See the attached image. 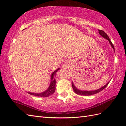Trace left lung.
<instances>
[{
	"label": "left lung",
	"instance_id": "left-lung-1",
	"mask_svg": "<svg viewBox=\"0 0 126 126\" xmlns=\"http://www.w3.org/2000/svg\"><path fill=\"white\" fill-rule=\"evenodd\" d=\"M98 32H99V33H100V35L102 36L103 38L108 40V41L109 42V43H110V44L111 45L112 47H113V49H114V50H115L114 45H113V43H112V42L110 41V39H109L108 36L106 34V33L104 32L103 30H98ZM108 83H108L107 84H106L103 87L101 88L100 89H98L97 90H94V91H82V90H79V89H77V88L75 87V85H74L73 82H72V87H73V90L74 91V92L76 94H77L80 95L89 96V95H92L96 94H97V93H98L99 92H100L101 91L103 90L104 89V88H105L107 86Z\"/></svg>",
	"mask_w": 126,
	"mask_h": 126
}]
</instances>
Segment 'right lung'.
<instances>
[{
  "mask_svg": "<svg viewBox=\"0 0 126 126\" xmlns=\"http://www.w3.org/2000/svg\"><path fill=\"white\" fill-rule=\"evenodd\" d=\"M60 69V68L57 69V70H56L55 71H53L52 74H51V83L50 84L49 87L48 88V89L45 91L44 92L42 93H30L29 92L28 94L32 95H34V96H39V97H48V96H50L51 95L53 94L54 93L55 91V85H56V80L55 79V75L56 73H57V71Z\"/></svg>",
  "mask_w": 126,
  "mask_h": 126,
  "instance_id": "1",
  "label": "right lung"
}]
</instances>
